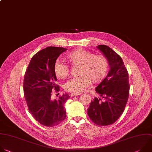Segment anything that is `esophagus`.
Returning <instances> with one entry per match:
<instances>
[{
  "label": "esophagus",
  "instance_id": "esophagus-1",
  "mask_svg": "<svg viewBox=\"0 0 152 152\" xmlns=\"http://www.w3.org/2000/svg\"><path fill=\"white\" fill-rule=\"evenodd\" d=\"M81 94H77V93H71V97H73V96H78L80 95Z\"/></svg>",
  "mask_w": 152,
  "mask_h": 152
}]
</instances>
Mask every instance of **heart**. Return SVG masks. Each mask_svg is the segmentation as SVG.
<instances>
[{
	"instance_id": "obj_1",
	"label": "heart",
	"mask_w": 152,
	"mask_h": 152,
	"mask_svg": "<svg viewBox=\"0 0 152 152\" xmlns=\"http://www.w3.org/2000/svg\"><path fill=\"white\" fill-rule=\"evenodd\" d=\"M67 61L72 65H79V77L69 80L65 85L68 92L80 94L88 87L91 81L94 83L102 81L109 70V63L103 55H94V53L83 48H77L69 53L66 56ZM56 77L64 80L69 75V67L59 61L54 65Z\"/></svg>"
}]
</instances>
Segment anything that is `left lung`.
<instances>
[{"label":"left lung","mask_w":152,"mask_h":152,"mask_svg":"<svg viewBox=\"0 0 152 152\" xmlns=\"http://www.w3.org/2000/svg\"><path fill=\"white\" fill-rule=\"evenodd\" d=\"M97 48L107 58L110 71L95 88L104 102L95 97L87 114L96 125L107 126L114 124L124 111L129 93V75L122 58L114 50L105 45H99Z\"/></svg>","instance_id":"8db88e82"}]
</instances>
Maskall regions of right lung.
<instances>
[{
	"mask_svg": "<svg viewBox=\"0 0 152 152\" xmlns=\"http://www.w3.org/2000/svg\"><path fill=\"white\" fill-rule=\"evenodd\" d=\"M66 50L48 47L38 51L31 58L24 75L23 90L28 109L37 122L45 126H56L66 117L65 104L69 96L65 94L58 99H51L52 90H60L56 84L54 65L60 54Z\"/></svg>",
	"mask_w": 152,
	"mask_h": 152,
	"instance_id": "obj_1",
	"label": "right lung"
}]
</instances>
